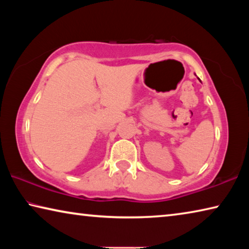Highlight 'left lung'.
<instances>
[{
    "label": "left lung",
    "mask_w": 249,
    "mask_h": 249,
    "mask_svg": "<svg viewBox=\"0 0 249 249\" xmlns=\"http://www.w3.org/2000/svg\"><path fill=\"white\" fill-rule=\"evenodd\" d=\"M197 79H199V78H197Z\"/></svg>",
    "instance_id": "8db88e82"
}]
</instances>
